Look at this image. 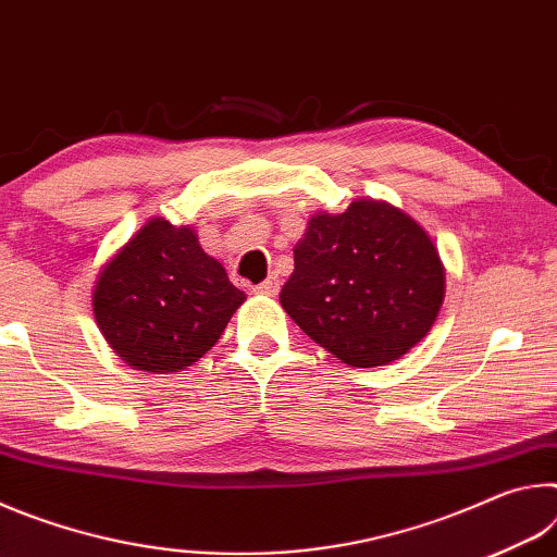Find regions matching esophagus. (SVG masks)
Segmentation results:
<instances>
[{
  "instance_id": "obj_1",
  "label": "esophagus",
  "mask_w": 557,
  "mask_h": 557,
  "mask_svg": "<svg viewBox=\"0 0 557 557\" xmlns=\"http://www.w3.org/2000/svg\"><path fill=\"white\" fill-rule=\"evenodd\" d=\"M280 292V277L277 275H270L265 282H260L256 287V295H268V297H275Z\"/></svg>"
}]
</instances>
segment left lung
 <instances>
[{
	"instance_id": "obj_1",
	"label": "left lung",
	"mask_w": 557,
	"mask_h": 557,
	"mask_svg": "<svg viewBox=\"0 0 557 557\" xmlns=\"http://www.w3.org/2000/svg\"><path fill=\"white\" fill-rule=\"evenodd\" d=\"M442 301L437 245L412 215L375 199L314 213L280 292L301 332L356 369L388 366L418 346Z\"/></svg>"
}]
</instances>
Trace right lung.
Instances as JSON below:
<instances>
[{
    "instance_id": "obj_1",
    "label": "right lung",
    "mask_w": 557,
    "mask_h": 557,
    "mask_svg": "<svg viewBox=\"0 0 557 557\" xmlns=\"http://www.w3.org/2000/svg\"><path fill=\"white\" fill-rule=\"evenodd\" d=\"M245 292L206 256L191 225L149 219L100 268L92 314L112 351L137 371L178 373L219 342Z\"/></svg>"
}]
</instances>
